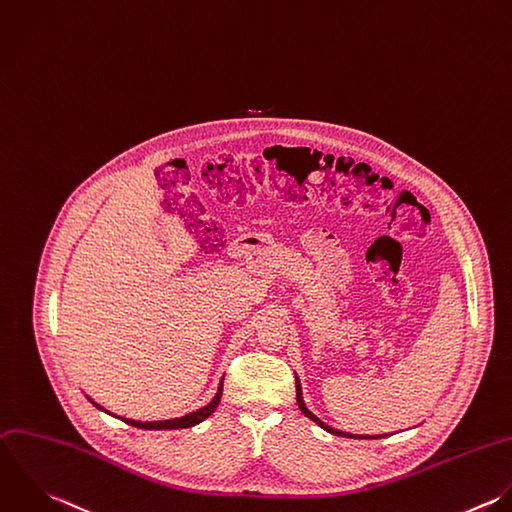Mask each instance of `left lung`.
<instances>
[{
  "instance_id": "left-lung-1",
  "label": "left lung",
  "mask_w": 512,
  "mask_h": 512,
  "mask_svg": "<svg viewBox=\"0 0 512 512\" xmlns=\"http://www.w3.org/2000/svg\"><path fill=\"white\" fill-rule=\"evenodd\" d=\"M296 399H298V407H300V411H302L308 419H312L316 425H320L324 431H328V433H332V435L347 437V439H379V437H387V435H353V433H345V431H340V429H334V427L326 425L322 419H318V417H316V415L306 407V403H304V395H302V385H300L298 375H296Z\"/></svg>"
}]
</instances>
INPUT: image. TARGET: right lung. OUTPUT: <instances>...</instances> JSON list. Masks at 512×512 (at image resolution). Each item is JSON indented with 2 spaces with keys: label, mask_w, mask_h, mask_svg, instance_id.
I'll use <instances>...</instances> for the list:
<instances>
[{
  "label": "right lung",
  "mask_w": 512,
  "mask_h": 512,
  "mask_svg": "<svg viewBox=\"0 0 512 512\" xmlns=\"http://www.w3.org/2000/svg\"><path fill=\"white\" fill-rule=\"evenodd\" d=\"M222 383H224V377L220 379L218 391H216V395L212 397V401H210L208 405H204V407H200V409H196V411H192V413H188V415L174 417V419H167V421H135V419H123V417H117V419L129 423V425H133V427H139V429H186V427H194V425L202 423L206 417H210V415L214 413V409L218 407L220 397H222ZM87 399H89L97 409L105 411V409H103L101 405H97L91 397H87ZM105 413H109V411H105ZM109 415H111V413H109ZM113 417H115V415H113Z\"/></svg>",
  "instance_id": "add662e5"
}]
</instances>
